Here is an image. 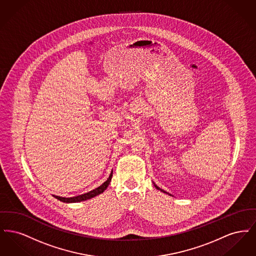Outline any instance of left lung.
I'll list each match as a JSON object with an SVG mask.
<instances>
[{"label": "left lung", "instance_id": "left-lung-1", "mask_svg": "<svg viewBox=\"0 0 256 256\" xmlns=\"http://www.w3.org/2000/svg\"><path fill=\"white\" fill-rule=\"evenodd\" d=\"M156 188H158V190H161V191H162V192H164V191H163V190H162V189H160V188H159L158 186H156ZM165 193H167V192H165Z\"/></svg>", "mask_w": 256, "mask_h": 256}]
</instances>
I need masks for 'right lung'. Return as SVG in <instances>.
<instances>
[{"label":"right lung","instance_id":"obj_1","mask_svg":"<svg viewBox=\"0 0 256 256\" xmlns=\"http://www.w3.org/2000/svg\"><path fill=\"white\" fill-rule=\"evenodd\" d=\"M112 172L110 174V178H108L106 182L102 183L100 186H98L96 189L86 193V194H82V195L76 196H73V198H62V196H54L56 198L60 200V202H82V200H89V198H92L94 196L98 195V194H102L106 188L108 186L110 185V182H111V178H112Z\"/></svg>","mask_w":256,"mask_h":256}]
</instances>
